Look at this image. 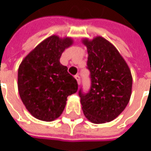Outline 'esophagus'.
<instances>
[{
    "label": "esophagus",
    "instance_id": "1",
    "mask_svg": "<svg viewBox=\"0 0 151 151\" xmlns=\"http://www.w3.org/2000/svg\"><path fill=\"white\" fill-rule=\"evenodd\" d=\"M75 79L77 80V82H78V84H80V82H81V80H80V77L78 75H76L75 76Z\"/></svg>",
    "mask_w": 151,
    "mask_h": 151
}]
</instances>
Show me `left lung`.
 I'll use <instances>...</instances> for the list:
<instances>
[{
    "label": "left lung",
    "instance_id": "obj_1",
    "mask_svg": "<svg viewBox=\"0 0 151 151\" xmlns=\"http://www.w3.org/2000/svg\"><path fill=\"white\" fill-rule=\"evenodd\" d=\"M86 47L91 86L79 96L83 113L94 124L116 119L126 108L132 94L133 78L126 61L112 43L102 36L82 39Z\"/></svg>",
    "mask_w": 151,
    "mask_h": 151
}]
</instances>
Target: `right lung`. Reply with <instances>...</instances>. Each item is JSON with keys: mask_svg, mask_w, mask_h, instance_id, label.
<instances>
[{"mask_svg": "<svg viewBox=\"0 0 151 151\" xmlns=\"http://www.w3.org/2000/svg\"><path fill=\"white\" fill-rule=\"evenodd\" d=\"M73 43L72 38L51 35L29 52L18 67L20 98L38 120L57 119L65 109L67 97L78 91L76 79L60 62L63 52Z\"/></svg>", "mask_w": 151, "mask_h": 151, "instance_id": "1", "label": "right lung"}]
</instances>
